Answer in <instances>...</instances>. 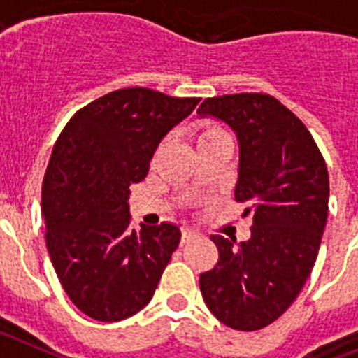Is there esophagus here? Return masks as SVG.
Masks as SVG:
<instances>
[{
  "mask_svg": "<svg viewBox=\"0 0 358 358\" xmlns=\"http://www.w3.org/2000/svg\"><path fill=\"white\" fill-rule=\"evenodd\" d=\"M194 238H196L194 231H191V229H187V227H185V229H182V239H180V245L189 243V241H191V239H194Z\"/></svg>",
  "mask_w": 358,
  "mask_h": 358,
  "instance_id": "34e87169",
  "label": "esophagus"
}]
</instances>
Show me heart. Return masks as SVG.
<instances>
[{
	"instance_id": "obj_1",
	"label": "heart",
	"mask_w": 358,
	"mask_h": 358,
	"mask_svg": "<svg viewBox=\"0 0 358 358\" xmlns=\"http://www.w3.org/2000/svg\"><path fill=\"white\" fill-rule=\"evenodd\" d=\"M194 135H196V144L203 145L209 144V142L220 141V138H225V133L216 127L210 122H198L194 126Z\"/></svg>"
}]
</instances>
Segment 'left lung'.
Returning a JSON list of instances; mask_svg holds the SVG:
<instances>
[{
  "label": "left lung",
  "mask_w": 358,
  "mask_h": 358,
  "mask_svg": "<svg viewBox=\"0 0 358 358\" xmlns=\"http://www.w3.org/2000/svg\"><path fill=\"white\" fill-rule=\"evenodd\" d=\"M196 113L234 131V198L254 214L248 241L210 236L220 257L200 273V290L217 321L256 331L287 312L315 265L328 220V169L306 126L270 95L205 99Z\"/></svg>",
  "instance_id": "1"
}]
</instances>
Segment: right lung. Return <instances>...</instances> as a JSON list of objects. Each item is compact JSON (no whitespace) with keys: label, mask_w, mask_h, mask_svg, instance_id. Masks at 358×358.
I'll return each mask as SVG.
<instances>
[{"label":"right lung","mask_w":358,"mask_h":358,"mask_svg":"<svg viewBox=\"0 0 358 358\" xmlns=\"http://www.w3.org/2000/svg\"><path fill=\"white\" fill-rule=\"evenodd\" d=\"M200 99L124 88L77 111L55 142L41 192L46 247L77 308L115 322L151 301L180 227H129V185L145 178L162 138Z\"/></svg>","instance_id":"right-lung-1"}]
</instances>
